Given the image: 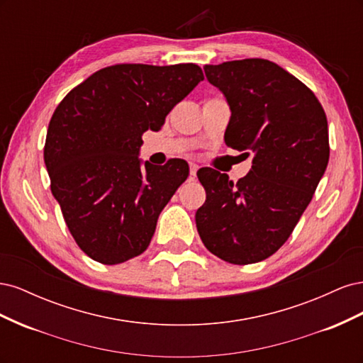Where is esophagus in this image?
I'll use <instances>...</instances> for the list:
<instances>
[{"label": "esophagus", "instance_id": "34e87169", "mask_svg": "<svg viewBox=\"0 0 363 363\" xmlns=\"http://www.w3.org/2000/svg\"><path fill=\"white\" fill-rule=\"evenodd\" d=\"M189 169H191V175H192V177H195L196 171L200 169V167H199V164H196V163H191V164H189Z\"/></svg>", "mask_w": 363, "mask_h": 363}]
</instances>
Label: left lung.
<instances>
[{
  "label": "left lung",
  "mask_w": 363,
  "mask_h": 363,
  "mask_svg": "<svg viewBox=\"0 0 363 363\" xmlns=\"http://www.w3.org/2000/svg\"><path fill=\"white\" fill-rule=\"evenodd\" d=\"M204 72L232 111L227 147L255 157L236 183L199 169L206 201L195 213L196 230L212 255L248 265L286 242L309 206L330 156L327 118L309 87L274 62L232 60L206 65Z\"/></svg>",
  "instance_id": "left-lung-1"
}]
</instances>
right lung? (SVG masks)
I'll return each mask as SVG.
<instances>
[{
  "instance_id": "add662e5",
  "label": "right lung",
  "mask_w": 363,
  "mask_h": 363,
  "mask_svg": "<svg viewBox=\"0 0 363 363\" xmlns=\"http://www.w3.org/2000/svg\"><path fill=\"white\" fill-rule=\"evenodd\" d=\"M201 80L194 63L113 65L87 77L54 111L43 148L51 192L91 259L116 265L148 248L189 164L171 159L142 167V135L159 131Z\"/></svg>"
}]
</instances>
